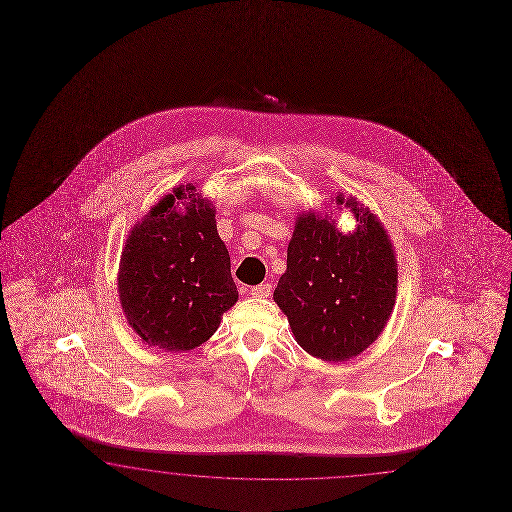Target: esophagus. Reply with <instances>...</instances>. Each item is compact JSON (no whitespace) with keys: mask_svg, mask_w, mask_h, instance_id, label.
<instances>
[{"mask_svg":"<svg viewBox=\"0 0 512 512\" xmlns=\"http://www.w3.org/2000/svg\"><path fill=\"white\" fill-rule=\"evenodd\" d=\"M249 294H251L253 298H268V296L272 294V285H270V283H261V285H257V287H251Z\"/></svg>","mask_w":512,"mask_h":512,"instance_id":"obj_1","label":"esophagus"}]
</instances>
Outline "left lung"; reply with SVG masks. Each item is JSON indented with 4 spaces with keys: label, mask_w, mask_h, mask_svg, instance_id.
<instances>
[{
    "label": "left lung",
    "mask_w": 512,
    "mask_h": 512,
    "mask_svg": "<svg viewBox=\"0 0 512 512\" xmlns=\"http://www.w3.org/2000/svg\"><path fill=\"white\" fill-rule=\"evenodd\" d=\"M337 208L358 221L352 233L332 214H298L287 249V270L274 302L289 318L296 343L318 360L360 356L384 332L397 300V257L386 227L356 197L337 194Z\"/></svg>",
    "instance_id": "1"
}]
</instances>
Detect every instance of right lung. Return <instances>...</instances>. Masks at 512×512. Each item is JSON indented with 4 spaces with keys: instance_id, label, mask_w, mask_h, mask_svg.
Instances as JSON below:
<instances>
[{
    "instance_id": "add662e5",
    "label": "right lung",
    "mask_w": 512,
    "mask_h": 512,
    "mask_svg": "<svg viewBox=\"0 0 512 512\" xmlns=\"http://www.w3.org/2000/svg\"><path fill=\"white\" fill-rule=\"evenodd\" d=\"M117 291L143 345L186 352L208 341L238 302L216 207L197 184H179L126 236Z\"/></svg>"
}]
</instances>
